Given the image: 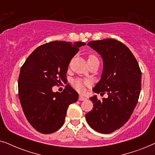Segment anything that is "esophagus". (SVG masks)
<instances>
[{
  "mask_svg": "<svg viewBox=\"0 0 155 155\" xmlns=\"http://www.w3.org/2000/svg\"><path fill=\"white\" fill-rule=\"evenodd\" d=\"M86 99H87V98L85 97L82 96V95H80V97H79L80 101H84V100H86Z\"/></svg>",
  "mask_w": 155,
  "mask_h": 155,
  "instance_id": "34e87169",
  "label": "esophagus"
}]
</instances>
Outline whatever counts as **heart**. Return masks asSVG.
<instances>
[{
    "label": "heart",
    "mask_w": 155,
    "mask_h": 155,
    "mask_svg": "<svg viewBox=\"0 0 155 155\" xmlns=\"http://www.w3.org/2000/svg\"><path fill=\"white\" fill-rule=\"evenodd\" d=\"M95 58H96V57H95L94 56L91 55V56L88 57V60H90V59ZM84 83H85V82H82V81H81V80H75V81L73 82V85L75 87L76 90H78V91H82V90H83V89H84Z\"/></svg>",
    "instance_id": "b5f03b06"
}]
</instances>
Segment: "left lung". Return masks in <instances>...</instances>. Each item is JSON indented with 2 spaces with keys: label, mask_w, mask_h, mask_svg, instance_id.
<instances>
[{
  "label": "left lung",
  "mask_w": 155,
  "mask_h": 155,
  "mask_svg": "<svg viewBox=\"0 0 155 155\" xmlns=\"http://www.w3.org/2000/svg\"><path fill=\"white\" fill-rule=\"evenodd\" d=\"M91 48L101 55L104 68L95 93L107 92V98L90 97L93 109L85 115L91 128L108 134L122 127L130 118L141 90V71L127 46L113 39L90 41Z\"/></svg>",
  "instance_id": "1"
}]
</instances>
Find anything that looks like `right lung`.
Listing matches in <instances>:
<instances>
[{
  "label": "right lung",
  "instance_id": "1",
  "mask_svg": "<svg viewBox=\"0 0 155 155\" xmlns=\"http://www.w3.org/2000/svg\"><path fill=\"white\" fill-rule=\"evenodd\" d=\"M84 42L54 41L36 48L20 69L18 94L31 126L44 134L56 132L65 121L67 109L78 93L69 84L62 92L52 87L64 81L69 63Z\"/></svg>",
  "mask_w": 155,
  "mask_h": 155
}]
</instances>
